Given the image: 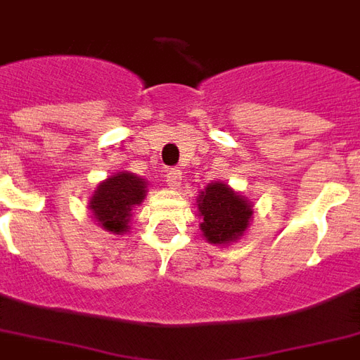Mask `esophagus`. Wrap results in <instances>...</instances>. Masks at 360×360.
Returning <instances> with one entry per match:
<instances>
[{
    "instance_id": "1",
    "label": "esophagus",
    "mask_w": 360,
    "mask_h": 360,
    "mask_svg": "<svg viewBox=\"0 0 360 360\" xmlns=\"http://www.w3.org/2000/svg\"><path fill=\"white\" fill-rule=\"evenodd\" d=\"M166 183L172 188L179 187V183H181V172H179V169H167Z\"/></svg>"
}]
</instances>
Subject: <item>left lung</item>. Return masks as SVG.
<instances>
[{"label": "left lung", "mask_w": 360, "mask_h": 360, "mask_svg": "<svg viewBox=\"0 0 360 360\" xmlns=\"http://www.w3.org/2000/svg\"><path fill=\"white\" fill-rule=\"evenodd\" d=\"M198 210L204 217L200 223L202 233L212 244L236 240L246 231L252 217L250 204L223 183L207 185L200 194Z\"/></svg>", "instance_id": "8db88e82"}]
</instances>
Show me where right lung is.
I'll return each instance as SVG.
<instances>
[{"instance_id":"obj_1","label":"right lung","mask_w":360,"mask_h":360,"mask_svg":"<svg viewBox=\"0 0 360 360\" xmlns=\"http://www.w3.org/2000/svg\"><path fill=\"white\" fill-rule=\"evenodd\" d=\"M145 181L135 177L133 173H116L101 183L93 194L91 206L93 217L112 233L120 234L127 231L129 212L135 204H141L145 198Z\"/></svg>"}]
</instances>
